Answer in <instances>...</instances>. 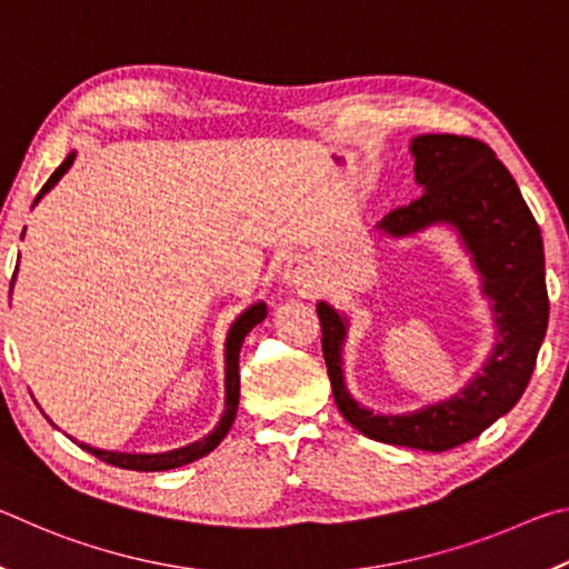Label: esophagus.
<instances>
[{
  "mask_svg": "<svg viewBox=\"0 0 569 569\" xmlns=\"http://www.w3.org/2000/svg\"><path fill=\"white\" fill-rule=\"evenodd\" d=\"M283 281H286V286H291V288L303 286V283H306V271H303L301 266L291 263V266L286 268V273H283Z\"/></svg>",
  "mask_w": 569,
  "mask_h": 569,
  "instance_id": "1",
  "label": "esophagus"
}]
</instances>
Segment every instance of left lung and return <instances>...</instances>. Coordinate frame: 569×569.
Wrapping results in <instances>:
<instances>
[{
  "label": "left lung",
  "instance_id": "obj_1",
  "mask_svg": "<svg viewBox=\"0 0 569 569\" xmlns=\"http://www.w3.org/2000/svg\"><path fill=\"white\" fill-rule=\"evenodd\" d=\"M411 156L421 198L393 208L377 230L391 238H407L437 223L457 230L479 273L481 293L492 301V353L455 397L407 413H373L346 389L341 351L349 319L326 301H319L316 313L333 399L343 419L383 445L447 451L492 427L527 389L550 319L545 248L515 178L485 142L465 134H419L411 140Z\"/></svg>",
  "mask_w": 569,
  "mask_h": 569
}]
</instances>
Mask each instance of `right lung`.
Returning <instances> with one entry per match:
<instances>
[{"label": "right lung", "mask_w": 569, "mask_h": 569, "mask_svg": "<svg viewBox=\"0 0 569 569\" xmlns=\"http://www.w3.org/2000/svg\"><path fill=\"white\" fill-rule=\"evenodd\" d=\"M74 162V152H70V156L64 158V162L60 168H57L50 180L44 182L40 196L34 198V206L40 203L44 192H50L57 180H60L67 170H70V166ZM17 273V271H14ZM268 308L266 303H253L248 306L243 313L238 316V319L233 321V326H230L228 331V339H226V411L223 417H220V421L216 423V429L210 431V435H206L203 439L192 441V445L188 447H180V449H170V451H160V455H130V451H104V449H98V447H90V445H80L84 451H90V455L98 457L100 461H104V465H112V467H120V469H134V471H166V469H176V467H182V465H190V461H196L200 457H206L213 451L220 441H223V437L230 431V427H233L236 421V411H238V399H240V371H238V359H240V346H243L248 331L253 329L256 323H261L266 319Z\"/></svg>", "instance_id": "obj_1"}]
</instances>
